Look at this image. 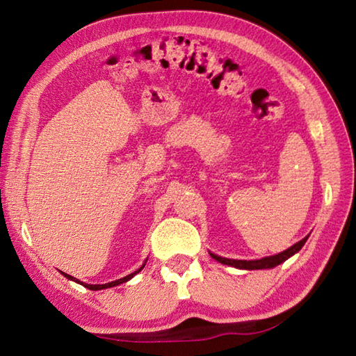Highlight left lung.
I'll return each mask as SVG.
<instances>
[{"label": "left lung", "mask_w": 356, "mask_h": 356, "mask_svg": "<svg viewBox=\"0 0 356 356\" xmlns=\"http://www.w3.org/2000/svg\"><path fill=\"white\" fill-rule=\"evenodd\" d=\"M308 240V236L303 238L299 243H296L294 245H291L289 249L280 252V254L273 255V257H266V258H261V260H229V258H222V257H218L215 254H210L215 260H218L219 263L222 264H229V266H234V268H240V269H269V268H274L277 264L283 263L285 260H288L289 257H293L296 252H299L302 249V245L305 244V241Z\"/></svg>", "instance_id": "obj_1"}]
</instances>
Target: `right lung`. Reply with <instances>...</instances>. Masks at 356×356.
<instances>
[{
	"instance_id": "right-lung-1",
	"label": "right lung",
	"mask_w": 356,
	"mask_h": 356,
	"mask_svg": "<svg viewBox=\"0 0 356 356\" xmlns=\"http://www.w3.org/2000/svg\"><path fill=\"white\" fill-rule=\"evenodd\" d=\"M145 266H141L140 269H137L135 270V273H132V274H129V275H126V277H122V279H118V280H115V282H111V283H104V285H87V283H82V282H79L77 279H74V277H71V275H68V274H63L67 277V279H70V280H74V282H77V283H81V285H83L86 288H88V289H92V291H98V289H106V288H112V286H116V285H121V283H124V282H127V280H131L132 277L137 274V273H140L141 269H143Z\"/></svg>"
}]
</instances>
